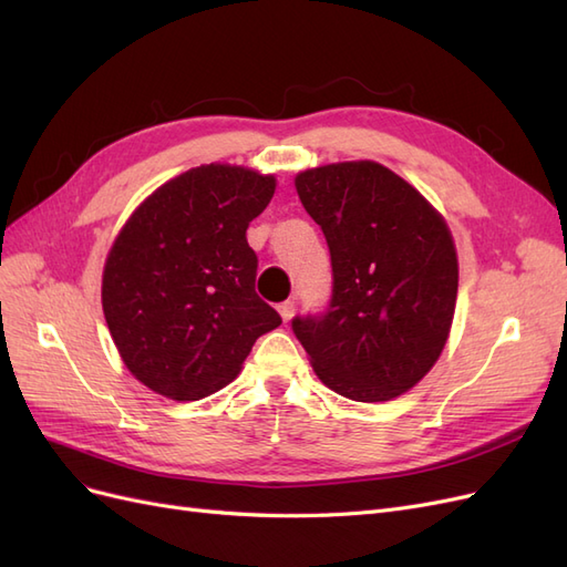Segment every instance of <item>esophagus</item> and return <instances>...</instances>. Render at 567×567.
<instances>
[{
  "instance_id": "1",
  "label": "esophagus",
  "mask_w": 567,
  "mask_h": 567,
  "mask_svg": "<svg viewBox=\"0 0 567 567\" xmlns=\"http://www.w3.org/2000/svg\"><path fill=\"white\" fill-rule=\"evenodd\" d=\"M279 315H281V319H284V321H290V319H293V315H296V302H290V300L281 302V305H279Z\"/></svg>"
}]
</instances>
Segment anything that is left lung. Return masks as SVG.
Returning <instances> with one entry per match:
<instances>
[{"instance_id": "1", "label": "left lung", "mask_w": 567, "mask_h": 567, "mask_svg": "<svg viewBox=\"0 0 567 567\" xmlns=\"http://www.w3.org/2000/svg\"><path fill=\"white\" fill-rule=\"evenodd\" d=\"M296 188L329 244L333 290L326 312L290 321L293 333L342 398H398L450 338L458 262L447 221L373 161L305 169Z\"/></svg>"}]
</instances>
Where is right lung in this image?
I'll list each match as a JSON object with an SVG mask.
<instances>
[{
	"label": "right lung",
	"mask_w": 567,
	"mask_h": 567,
	"mask_svg": "<svg viewBox=\"0 0 567 567\" xmlns=\"http://www.w3.org/2000/svg\"><path fill=\"white\" fill-rule=\"evenodd\" d=\"M274 188L277 179L248 167L200 165L156 188L120 229L101 302L125 367L153 392L208 398L281 323L255 293L246 238Z\"/></svg>",
	"instance_id": "1"
}]
</instances>
